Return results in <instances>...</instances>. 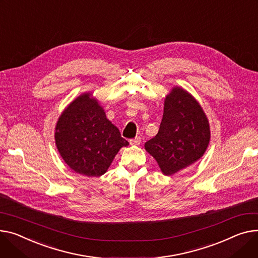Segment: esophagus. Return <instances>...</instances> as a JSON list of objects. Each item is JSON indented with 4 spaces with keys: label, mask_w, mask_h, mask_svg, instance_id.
Wrapping results in <instances>:
<instances>
[{
    "label": "esophagus",
    "mask_w": 258,
    "mask_h": 258,
    "mask_svg": "<svg viewBox=\"0 0 258 258\" xmlns=\"http://www.w3.org/2000/svg\"><path fill=\"white\" fill-rule=\"evenodd\" d=\"M130 143H131V145H135V146L139 145L141 143V138L140 137H136V138L130 140Z\"/></svg>",
    "instance_id": "1"
}]
</instances>
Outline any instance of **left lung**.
Returning <instances> with one entry per match:
<instances>
[{"instance_id":"obj_1","label":"left lung","mask_w":258,"mask_h":258,"mask_svg":"<svg viewBox=\"0 0 258 258\" xmlns=\"http://www.w3.org/2000/svg\"><path fill=\"white\" fill-rule=\"evenodd\" d=\"M211 131L198 101L184 89L174 87L166 96L159 133L145 149L170 176L198 161L207 150Z\"/></svg>"}]
</instances>
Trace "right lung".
<instances>
[{"label": "right lung", "mask_w": 258, "mask_h": 258, "mask_svg": "<svg viewBox=\"0 0 258 258\" xmlns=\"http://www.w3.org/2000/svg\"><path fill=\"white\" fill-rule=\"evenodd\" d=\"M55 141L64 162L88 177L105 174L119 149L128 145L91 93L80 95L63 111Z\"/></svg>", "instance_id": "obj_1"}]
</instances>
